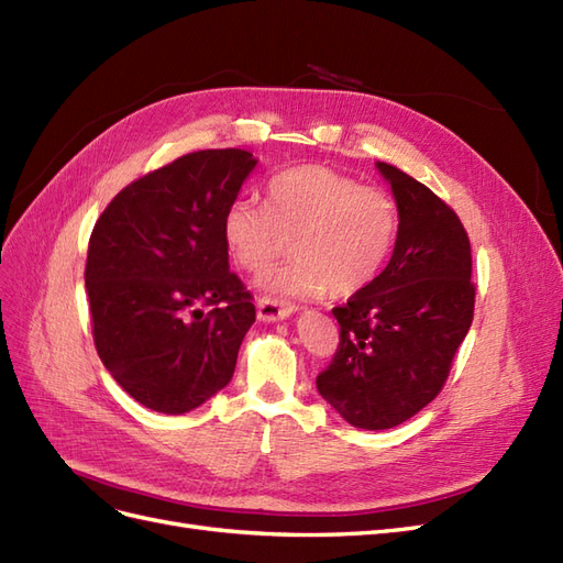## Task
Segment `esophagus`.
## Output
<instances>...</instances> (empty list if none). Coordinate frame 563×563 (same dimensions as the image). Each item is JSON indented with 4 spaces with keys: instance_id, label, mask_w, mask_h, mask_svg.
<instances>
[{
    "instance_id": "34e87169",
    "label": "esophagus",
    "mask_w": 563,
    "mask_h": 563,
    "mask_svg": "<svg viewBox=\"0 0 563 563\" xmlns=\"http://www.w3.org/2000/svg\"><path fill=\"white\" fill-rule=\"evenodd\" d=\"M255 310H258L261 321H279L286 319L288 314H294L296 305L284 302L279 298H261L258 305H255Z\"/></svg>"
}]
</instances>
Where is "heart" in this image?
I'll list each match as a JSON object with an SVG mask.
<instances>
[{"label":"heart","mask_w":563,"mask_h":563,"mask_svg":"<svg viewBox=\"0 0 563 563\" xmlns=\"http://www.w3.org/2000/svg\"><path fill=\"white\" fill-rule=\"evenodd\" d=\"M397 203L321 164L272 176L265 207L240 197L223 213V242L234 263L263 275L291 240L296 258L267 284L288 296H352L378 277L395 246Z\"/></svg>","instance_id":"b5f03b06"}]
</instances>
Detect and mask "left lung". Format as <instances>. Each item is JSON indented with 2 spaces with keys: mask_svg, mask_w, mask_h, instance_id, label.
<instances>
[{
  "mask_svg": "<svg viewBox=\"0 0 563 563\" xmlns=\"http://www.w3.org/2000/svg\"><path fill=\"white\" fill-rule=\"evenodd\" d=\"M399 209L380 275L333 308L340 343L319 395L354 428L389 430L444 387L474 317L472 249L457 213L430 187L378 162Z\"/></svg>",
  "mask_w": 563,
  "mask_h": 563,
  "instance_id": "1",
  "label": "left lung"
}]
</instances>
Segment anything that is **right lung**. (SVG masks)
<instances>
[{
    "label": "right lung",
    "instance_id": "1",
    "mask_svg": "<svg viewBox=\"0 0 563 563\" xmlns=\"http://www.w3.org/2000/svg\"><path fill=\"white\" fill-rule=\"evenodd\" d=\"M253 166L240 147L190 152L126 185L93 225L84 282L96 352L157 413L223 389L255 321L220 232Z\"/></svg>",
    "mask_w": 563,
    "mask_h": 563
}]
</instances>
